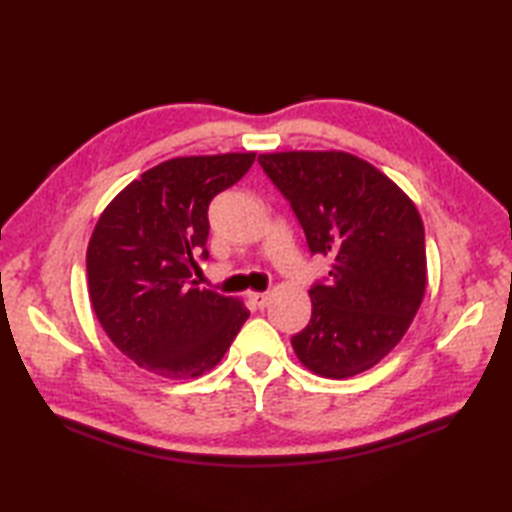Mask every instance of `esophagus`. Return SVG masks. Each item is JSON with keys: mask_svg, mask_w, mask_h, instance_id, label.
<instances>
[{"mask_svg": "<svg viewBox=\"0 0 512 512\" xmlns=\"http://www.w3.org/2000/svg\"><path fill=\"white\" fill-rule=\"evenodd\" d=\"M248 299L255 308H266L268 301H270V295H268V292H255L253 290V292H248Z\"/></svg>", "mask_w": 512, "mask_h": 512, "instance_id": "esophagus-1", "label": "esophagus"}]
</instances>
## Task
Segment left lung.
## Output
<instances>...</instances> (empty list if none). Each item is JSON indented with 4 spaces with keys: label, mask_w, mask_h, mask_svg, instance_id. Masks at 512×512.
Returning <instances> with one entry per match:
<instances>
[{
    "label": "left lung",
    "mask_w": 512,
    "mask_h": 512,
    "mask_svg": "<svg viewBox=\"0 0 512 512\" xmlns=\"http://www.w3.org/2000/svg\"><path fill=\"white\" fill-rule=\"evenodd\" d=\"M257 160L290 200L310 253L332 257L330 284L310 288L312 317L292 336V350L323 378L367 372L400 343L427 290L416 204L347 151H275Z\"/></svg>",
    "instance_id": "left-lung-1"
}]
</instances>
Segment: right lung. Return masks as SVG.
<instances>
[{"label": "right lung", "mask_w": 512, "mask_h": 512, "mask_svg": "<svg viewBox=\"0 0 512 512\" xmlns=\"http://www.w3.org/2000/svg\"><path fill=\"white\" fill-rule=\"evenodd\" d=\"M255 162V151L178 156L140 173L105 206L88 244L96 319L147 372L187 380L222 361L248 319L242 299L198 288L209 257V204Z\"/></svg>", "instance_id": "right-lung-1"}]
</instances>
